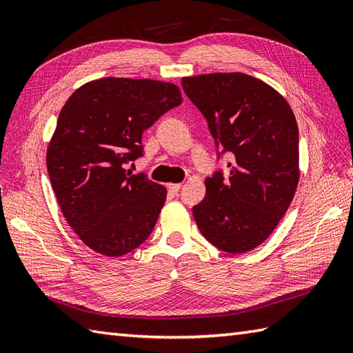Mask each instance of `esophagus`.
Listing matches in <instances>:
<instances>
[{
    "mask_svg": "<svg viewBox=\"0 0 353 353\" xmlns=\"http://www.w3.org/2000/svg\"><path fill=\"white\" fill-rule=\"evenodd\" d=\"M182 188V183H170L168 185V190L172 192V194H177L179 191H181Z\"/></svg>",
    "mask_w": 353,
    "mask_h": 353,
    "instance_id": "obj_1",
    "label": "esophagus"
}]
</instances>
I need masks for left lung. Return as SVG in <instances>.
Here are the masks:
<instances>
[{
	"label": "left lung",
	"instance_id": "obj_1",
	"mask_svg": "<svg viewBox=\"0 0 353 353\" xmlns=\"http://www.w3.org/2000/svg\"><path fill=\"white\" fill-rule=\"evenodd\" d=\"M182 86L215 145L232 153L228 177L216 171L205 181L194 219L216 249L250 252L272 235L294 197L301 174L296 117L276 89L243 72L183 77Z\"/></svg>",
	"mask_w": 353,
	"mask_h": 353
}]
</instances>
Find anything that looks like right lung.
Returning <instances> with one entry per match:
<instances>
[{
	"instance_id": "add662e5",
	"label": "right lung",
	"mask_w": 353,
	"mask_h": 353,
	"mask_svg": "<svg viewBox=\"0 0 353 353\" xmlns=\"http://www.w3.org/2000/svg\"><path fill=\"white\" fill-rule=\"evenodd\" d=\"M183 101L179 86L106 77L66 100L47 150V170L63 216L89 249L123 256L152 234L167 190L124 163L138 159L142 133Z\"/></svg>"
}]
</instances>
